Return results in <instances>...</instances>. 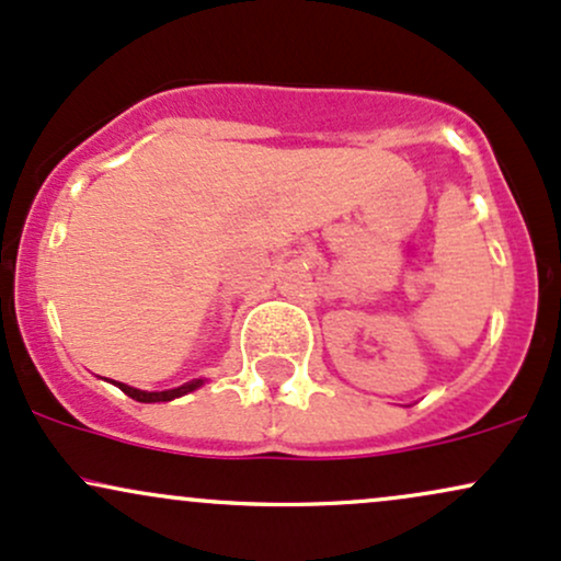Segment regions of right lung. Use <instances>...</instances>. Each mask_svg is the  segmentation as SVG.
<instances>
[{
	"instance_id": "obj_1",
	"label": "right lung",
	"mask_w": 561,
	"mask_h": 561,
	"mask_svg": "<svg viewBox=\"0 0 561 561\" xmlns=\"http://www.w3.org/2000/svg\"><path fill=\"white\" fill-rule=\"evenodd\" d=\"M118 385L121 390L126 392L128 398H134V401L139 403H160V401H173V398H182L186 392L203 388L205 379H192V382H184L179 385V388H171V390H156V392H147V390H139V388H131V385H124V382H113Z\"/></svg>"
}]
</instances>
